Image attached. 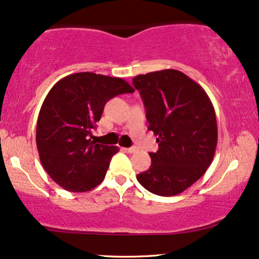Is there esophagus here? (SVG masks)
Instances as JSON below:
<instances>
[{
    "mask_svg": "<svg viewBox=\"0 0 259 259\" xmlns=\"http://www.w3.org/2000/svg\"><path fill=\"white\" fill-rule=\"evenodd\" d=\"M124 150H125L126 153H130V154L136 153L137 152V147H129V148H125Z\"/></svg>",
    "mask_w": 259,
    "mask_h": 259,
    "instance_id": "1",
    "label": "esophagus"
}]
</instances>
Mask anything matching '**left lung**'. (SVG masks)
I'll return each mask as SVG.
<instances>
[{
  "instance_id": "obj_1",
  "label": "left lung",
  "mask_w": 259,
  "mask_h": 259,
  "mask_svg": "<svg viewBox=\"0 0 259 259\" xmlns=\"http://www.w3.org/2000/svg\"><path fill=\"white\" fill-rule=\"evenodd\" d=\"M133 84L146 107L148 129L158 136L152 165L136 176L154 195L182 194L204 175L218 145L215 110L197 82L175 69L137 75Z\"/></svg>"
}]
</instances>
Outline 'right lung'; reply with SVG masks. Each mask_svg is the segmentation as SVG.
Segmentation results:
<instances>
[{"instance_id":"add662e5","label":"right lung","mask_w":259,"mask_h":259,"mask_svg":"<svg viewBox=\"0 0 259 259\" xmlns=\"http://www.w3.org/2000/svg\"><path fill=\"white\" fill-rule=\"evenodd\" d=\"M124 93H134V88L123 78L88 71L68 75L49 92L35 140L42 167L61 188L84 192L104 181L118 147L90 137L105 104Z\"/></svg>"}]
</instances>
